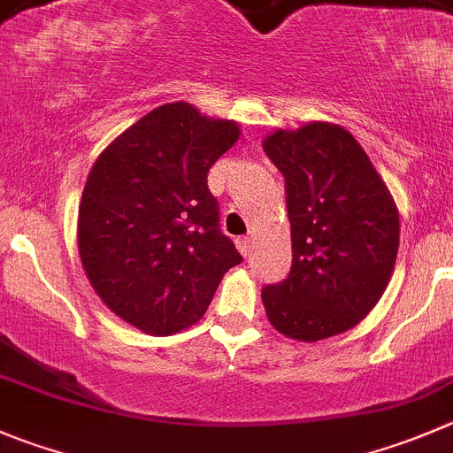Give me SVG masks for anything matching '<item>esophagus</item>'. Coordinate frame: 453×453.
<instances>
[{"mask_svg":"<svg viewBox=\"0 0 453 453\" xmlns=\"http://www.w3.org/2000/svg\"><path fill=\"white\" fill-rule=\"evenodd\" d=\"M251 244H253V240L249 238H238L235 240V247H238V251L242 253V256H249V251H251Z\"/></svg>","mask_w":453,"mask_h":453,"instance_id":"obj_1","label":"esophagus"}]
</instances>
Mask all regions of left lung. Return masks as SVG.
Here are the masks:
<instances>
[{"instance_id": "obj_1", "label": "left lung", "mask_w": 453, "mask_h": 453, "mask_svg": "<svg viewBox=\"0 0 453 453\" xmlns=\"http://www.w3.org/2000/svg\"><path fill=\"white\" fill-rule=\"evenodd\" d=\"M287 182L291 273L262 288L275 331L300 342L340 335L369 316L398 256L400 215L358 140L334 122L275 128L262 142Z\"/></svg>"}]
</instances>
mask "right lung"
Returning a JSON list of instances; mask_svg holds the SVG:
<instances>
[{
    "instance_id": "add662e5",
    "label": "right lung",
    "mask_w": 453,
    "mask_h": 453,
    "mask_svg": "<svg viewBox=\"0 0 453 453\" xmlns=\"http://www.w3.org/2000/svg\"><path fill=\"white\" fill-rule=\"evenodd\" d=\"M234 119L188 102L162 104L95 159L77 215V249L102 303L135 329L171 335L196 325L242 256L218 229L206 187L238 142Z\"/></svg>"
}]
</instances>
